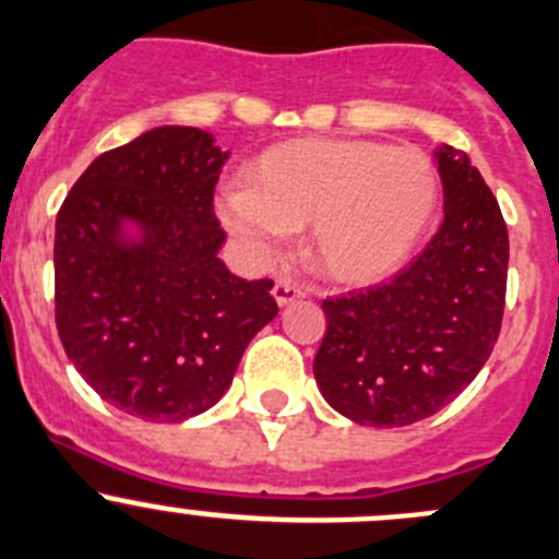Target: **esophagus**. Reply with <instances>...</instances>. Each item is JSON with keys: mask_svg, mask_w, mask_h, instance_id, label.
Segmentation results:
<instances>
[{"mask_svg": "<svg viewBox=\"0 0 559 559\" xmlns=\"http://www.w3.org/2000/svg\"><path fill=\"white\" fill-rule=\"evenodd\" d=\"M273 297H275V304H278V306H289V304H295V300H300V297H306V292L300 289L295 281L278 278V281H275V286H273Z\"/></svg>", "mask_w": 559, "mask_h": 559, "instance_id": "34e87169", "label": "esophagus"}]
</instances>
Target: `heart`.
<instances>
[{
    "instance_id": "heart-1",
    "label": "heart",
    "mask_w": 559,
    "mask_h": 559,
    "mask_svg": "<svg viewBox=\"0 0 559 559\" xmlns=\"http://www.w3.org/2000/svg\"><path fill=\"white\" fill-rule=\"evenodd\" d=\"M438 203V170L411 145L289 140L245 170L221 201V221L255 259L281 253L309 228L311 267L342 284H372L414 253Z\"/></svg>"
}]
</instances>
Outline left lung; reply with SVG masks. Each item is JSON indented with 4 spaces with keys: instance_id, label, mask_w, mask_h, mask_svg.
I'll list each match as a JSON object with an SVG mask.
<instances>
[{
    "instance_id": "1",
    "label": "left lung",
    "mask_w": 559,
    "mask_h": 559,
    "mask_svg": "<svg viewBox=\"0 0 559 559\" xmlns=\"http://www.w3.org/2000/svg\"><path fill=\"white\" fill-rule=\"evenodd\" d=\"M444 223L389 284L328 297L314 378L333 411L369 427H405L450 405L499 338L508 226L479 170L436 148Z\"/></svg>"
}]
</instances>
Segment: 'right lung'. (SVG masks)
I'll list each match as a JSON object with an SVG mask.
<instances>
[{
    "instance_id": "1",
    "label": "right lung",
    "mask_w": 559,
    "mask_h": 559,
    "mask_svg": "<svg viewBox=\"0 0 559 559\" xmlns=\"http://www.w3.org/2000/svg\"><path fill=\"white\" fill-rule=\"evenodd\" d=\"M228 151L195 127H156L96 156L57 212L55 317L98 397L145 421H185L231 385L275 320L273 281L223 262L212 192Z\"/></svg>"
}]
</instances>
